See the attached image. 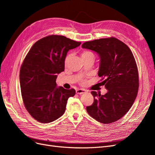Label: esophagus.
I'll use <instances>...</instances> for the list:
<instances>
[{"instance_id": "esophagus-1", "label": "esophagus", "mask_w": 155, "mask_h": 155, "mask_svg": "<svg viewBox=\"0 0 155 155\" xmlns=\"http://www.w3.org/2000/svg\"><path fill=\"white\" fill-rule=\"evenodd\" d=\"M87 91L85 89H82V88H79L76 90V93L78 94H85L86 93Z\"/></svg>"}]
</instances>
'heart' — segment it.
<instances>
[{
	"mask_svg": "<svg viewBox=\"0 0 155 155\" xmlns=\"http://www.w3.org/2000/svg\"><path fill=\"white\" fill-rule=\"evenodd\" d=\"M89 55H93L92 54V52H91L90 51L85 50V51H83V52H82V54H81V57H82V58L87 57V56H89ZM70 58H71V54H68V55L66 56V58H65V59H64V64H65V65H67V64L68 63Z\"/></svg>",
	"mask_w": 155,
	"mask_h": 155,
	"instance_id": "heart-1",
	"label": "heart"
}]
</instances>
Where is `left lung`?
<instances>
[{"label":"left lung","mask_w":155,"mask_h":155,"mask_svg":"<svg viewBox=\"0 0 155 155\" xmlns=\"http://www.w3.org/2000/svg\"><path fill=\"white\" fill-rule=\"evenodd\" d=\"M81 46L99 55L98 76L107 89L105 95L91 92L94 102L87 107V111L100 123H113L129 111L137 96L138 72L133 54L127 46L114 37L87 41Z\"/></svg>","instance_id":"8db88e82"}]
</instances>
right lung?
Listing matches in <instances>:
<instances>
[{"instance_id":"obj_1","label":"right lung","mask_w":155,"mask_h":155,"mask_svg":"<svg viewBox=\"0 0 155 155\" xmlns=\"http://www.w3.org/2000/svg\"><path fill=\"white\" fill-rule=\"evenodd\" d=\"M81 45L62 35H51L37 41L26 55L20 70L21 94L25 108L39 122L46 124L61 116L74 88L57 87L56 79L64 70L68 51Z\"/></svg>"}]
</instances>
